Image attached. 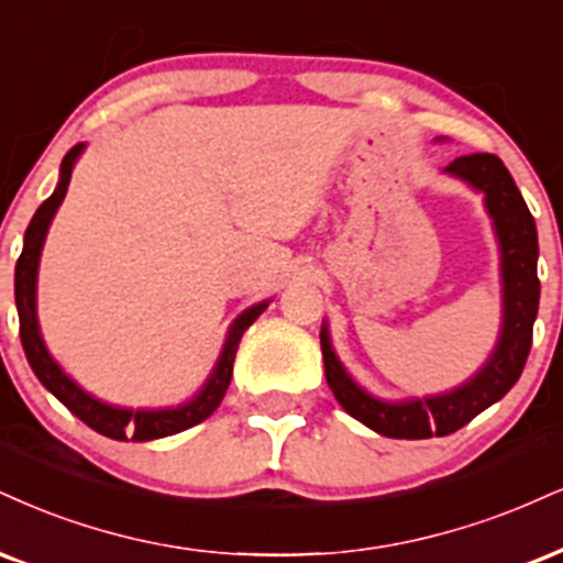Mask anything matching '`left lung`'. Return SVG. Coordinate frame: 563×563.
<instances>
[{
  "mask_svg": "<svg viewBox=\"0 0 563 563\" xmlns=\"http://www.w3.org/2000/svg\"><path fill=\"white\" fill-rule=\"evenodd\" d=\"M445 173L470 183L485 196L500 246V286H504V320L498 343L487 362L459 388L435 396L383 401L375 398L349 375L330 343L328 324L322 322L320 343L324 358V377L338 404L351 417L367 424L385 438L422 440L432 435H451L479 411L493 406L514 388L525 369L532 346V324L538 317V228L521 199L519 188L496 154H466L453 159Z\"/></svg>",
  "mask_w": 563,
  "mask_h": 563,
  "instance_id": "left-lung-1",
  "label": "left lung"
}]
</instances>
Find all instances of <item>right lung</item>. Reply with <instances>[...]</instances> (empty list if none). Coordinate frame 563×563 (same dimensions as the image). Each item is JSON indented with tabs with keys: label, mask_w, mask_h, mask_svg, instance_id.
<instances>
[{
	"label": "right lung",
	"mask_w": 563,
	"mask_h": 563,
	"mask_svg": "<svg viewBox=\"0 0 563 563\" xmlns=\"http://www.w3.org/2000/svg\"><path fill=\"white\" fill-rule=\"evenodd\" d=\"M84 148L86 144H76L65 154L63 165H59L57 188H54V194L36 209V214H33L23 239V254H20V260L15 264V303L20 317V341H23L25 358H29L31 369L36 372V377L42 380L44 388L49 390L54 398H59L80 422H86L88 428L101 432V435L112 440H157L175 435V432H183L194 428V424L205 422L217 406H220L222 396H225L230 385V377H233V362L241 335L246 333L249 324H252L269 303H254V307H249L243 314L235 317L228 330L225 346L220 351L214 369L209 372L201 390L196 393L194 398H188L186 404L167 406V409H125V406L99 401L97 396H91V393L80 388V385L54 362L49 351H46L36 317V280L46 230H49L54 214H57L59 205H63L67 186H70L73 167H76V159L84 154Z\"/></svg>",
	"instance_id": "obj_1"
}]
</instances>
